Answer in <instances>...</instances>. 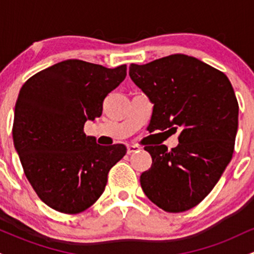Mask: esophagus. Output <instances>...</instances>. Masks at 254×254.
<instances>
[{
	"instance_id": "1",
	"label": "esophagus",
	"mask_w": 254,
	"mask_h": 254,
	"mask_svg": "<svg viewBox=\"0 0 254 254\" xmlns=\"http://www.w3.org/2000/svg\"><path fill=\"white\" fill-rule=\"evenodd\" d=\"M138 151H139V147H137V145H127V153L129 154V155H131V154L133 153H138Z\"/></svg>"
}]
</instances>
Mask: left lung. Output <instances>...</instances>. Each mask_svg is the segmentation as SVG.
Wrapping results in <instances>:
<instances>
[{
    "label": "left lung",
    "instance_id": "left-lung-1",
    "mask_svg": "<svg viewBox=\"0 0 254 254\" xmlns=\"http://www.w3.org/2000/svg\"><path fill=\"white\" fill-rule=\"evenodd\" d=\"M133 83L154 105L148 130L176 133L179 144L144 149L153 164L142 173V190L167 212H183L210 193L232 160L239 105L222 71L197 58L177 54L138 65Z\"/></svg>",
    "mask_w": 254,
    "mask_h": 254
}]
</instances>
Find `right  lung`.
<instances>
[{"label": "right lung", "mask_w": 254, "mask_h": 254, "mask_svg": "<svg viewBox=\"0 0 254 254\" xmlns=\"http://www.w3.org/2000/svg\"><path fill=\"white\" fill-rule=\"evenodd\" d=\"M125 76V64L109 69L68 60L37 72L20 89L14 147L38 197L55 210L77 214L93 205L110 170L127 153L124 144L103 147L83 132Z\"/></svg>", "instance_id": "obj_1"}]
</instances>
